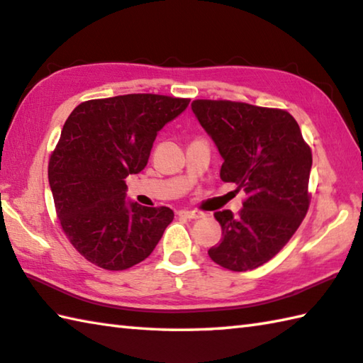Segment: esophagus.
<instances>
[{
	"instance_id": "obj_1",
	"label": "esophagus",
	"mask_w": 363,
	"mask_h": 363,
	"mask_svg": "<svg viewBox=\"0 0 363 363\" xmlns=\"http://www.w3.org/2000/svg\"><path fill=\"white\" fill-rule=\"evenodd\" d=\"M179 216L184 217V219H200V217H203V214L200 213V211H179Z\"/></svg>"
}]
</instances>
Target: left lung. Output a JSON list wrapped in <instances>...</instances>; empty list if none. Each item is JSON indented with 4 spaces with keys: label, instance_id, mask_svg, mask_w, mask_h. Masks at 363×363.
<instances>
[{
    "label": "left lung",
    "instance_id": "obj_1",
    "mask_svg": "<svg viewBox=\"0 0 363 363\" xmlns=\"http://www.w3.org/2000/svg\"><path fill=\"white\" fill-rule=\"evenodd\" d=\"M192 109L222 155L220 179L246 192L236 216L214 213L222 241L208 254L232 272L259 268L287 245L308 213L311 149L284 109L230 100H195Z\"/></svg>",
    "mask_w": 363,
    "mask_h": 363
}]
</instances>
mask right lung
I'll return each mask as SVG.
<instances>
[{"instance_id":"1","label":"right lung","mask_w":363,"mask_h":363,"mask_svg":"<svg viewBox=\"0 0 363 363\" xmlns=\"http://www.w3.org/2000/svg\"><path fill=\"white\" fill-rule=\"evenodd\" d=\"M189 98L130 94L79 104L49 159V184L63 233L85 260L122 272L152 254L174 213L127 204L125 177L147 164L157 131Z\"/></svg>"}]
</instances>
